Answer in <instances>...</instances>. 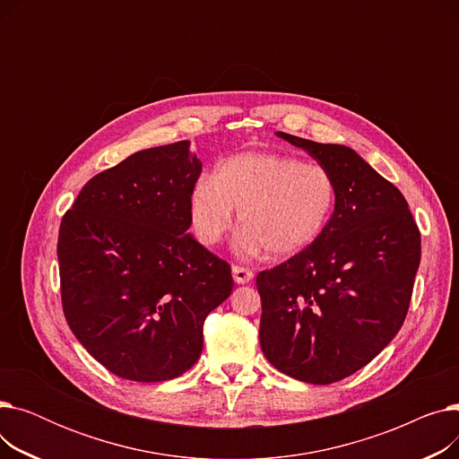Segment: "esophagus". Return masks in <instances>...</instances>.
<instances>
[{"label":"esophagus","instance_id":"esophagus-1","mask_svg":"<svg viewBox=\"0 0 459 459\" xmlns=\"http://www.w3.org/2000/svg\"><path fill=\"white\" fill-rule=\"evenodd\" d=\"M232 277L238 284H247L253 279V272L244 266H232Z\"/></svg>","mask_w":459,"mask_h":459}]
</instances>
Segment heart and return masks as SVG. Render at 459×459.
Returning a JSON list of instances; mask_svg holds the SVG:
<instances>
[{
	"label": "heart",
	"instance_id": "b5f03b06",
	"mask_svg": "<svg viewBox=\"0 0 459 459\" xmlns=\"http://www.w3.org/2000/svg\"><path fill=\"white\" fill-rule=\"evenodd\" d=\"M336 204L327 169L277 152H244L223 160L189 199L191 225L212 247L232 225L238 210V249L286 258L320 238Z\"/></svg>",
	"mask_w": 459,
	"mask_h": 459
}]
</instances>
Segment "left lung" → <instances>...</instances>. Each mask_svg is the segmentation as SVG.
I'll return each mask as SVG.
<instances>
[{"label": "left lung", "mask_w": 459, "mask_h": 459, "mask_svg": "<svg viewBox=\"0 0 459 459\" xmlns=\"http://www.w3.org/2000/svg\"><path fill=\"white\" fill-rule=\"evenodd\" d=\"M277 135L327 169L336 204L315 244L256 275L260 346L282 374L329 385L367 367L400 331L420 232L400 189L355 151Z\"/></svg>", "instance_id": "obj_1"}]
</instances>
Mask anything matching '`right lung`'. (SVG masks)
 I'll return each mask as SVG.
<instances>
[{"instance_id": "1", "label": "right lung", "mask_w": 459, "mask_h": 459, "mask_svg": "<svg viewBox=\"0 0 459 459\" xmlns=\"http://www.w3.org/2000/svg\"><path fill=\"white\" fill-rule=\"evenodd\" d=\"M203 163L189 141L139 151L92 177L63 215L61 301L82 346L123 379L182 376L232 292L230 266L187 234Z\"/></svg>"}]
</instances>
